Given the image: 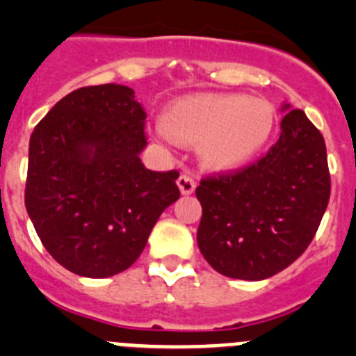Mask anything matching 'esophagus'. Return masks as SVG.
I'll return each mask as SVG.
<instances>
[{
    "instance_id": "obj_1",
    "label": "esophagus",
    "mask_w": 356,
    "mask_h": 356,
    "mask_svg": "<svg viewBox=\"0 0 356 356\" xmlns=\"http://www.w3.org/2000/svg\"><path fill=\"white\" fill-rule=\"evenodd\" d=\"M176 184H178V188H180V193L184 194V196H188V194H193L194 191H196V181H194L193 176L181 175Z\"/></svg>"
}]
</instances>
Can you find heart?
<instances>
[{
    "label": "heart",
    "mask_w": 356,
    "mask_h": 356,
    "mask_svg": "<svg viewBox=\"0 0 356 356\" xmlns=\"http://www.w3.org/2000/svg\"><path fill=\"white\" fill-rule=\"evenodd\" d=\"M275 130V110L264 99L241 94H194L163 110L153 135L196 144L197 162L210 171H234L264 149Z\"/></svg>",
    "instance_id": "heart-1"
}]
</instances>
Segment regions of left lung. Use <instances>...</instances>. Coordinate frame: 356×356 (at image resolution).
Returning <instances> with one entry per match:
<instances>
[{
	"mask_svg": "<svg viewBox=\"0 0 356 356\" xmlns=\"http://www.w3.org/2000/svg\"><path fill=\"white\" fill-rule=\"evenodd\" d=\"M282 134L259 162L196 188L197 246L228 278H271L308 248L330 200L323 135L303 110L282 105Z\"/></svg>",
	"mask_w": 356,
	"mask_h": 356,
	"instance_id": "obj_1",
	"label": "left lung"
}]
</instances>
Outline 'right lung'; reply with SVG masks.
Here are the masks:
<instances>
[{
    "instance_id": "obj_1",
    "label": "right lung",
    "mask_w": 356,
    "mask_h": 356,
    "mask_svg": "<svg viewBox=\"0 0 356 356\" xmlns=\"http://www.w3.org/2000/svg\"><path fill=\"white\" fill-rule=\"evenodd\" d=\"M144 119L134 89L94 85L62 97L31 134L28 216L48 253L74 275L108 278L128 269L180 197V172L140 162Z\"/></svg>"
}]
</instances>
